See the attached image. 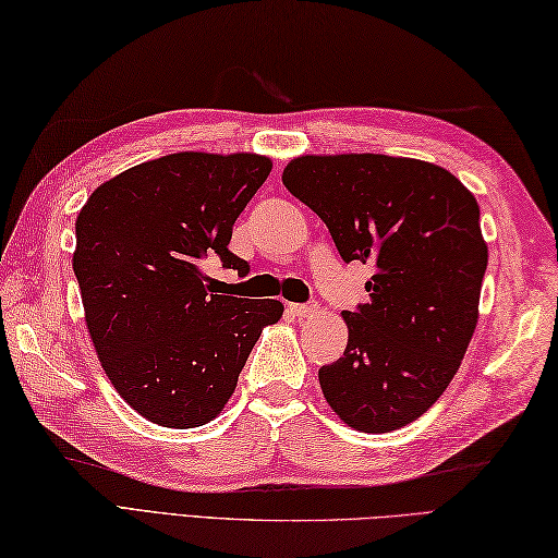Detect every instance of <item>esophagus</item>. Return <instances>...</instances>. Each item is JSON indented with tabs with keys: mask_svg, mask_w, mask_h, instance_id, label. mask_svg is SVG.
Wrapping results in <instances>:
<instances>
[{
	"mask_svg": "<svg viewBox=\"0 0 558 558\" xmlns=\"http://www.w3.org/2000/svg\"><path fill=\"white\" fill-rule=\"evenodd\" d=\"M289 310L293 312L295 317H315V315H317V310H319V305H317V303H305V305H298V303H293V305H289Z\"/></svg>",
	"mask_w": 558,
	"mask_h": 558,
	"instance_id": "1",
	"label": "esophagus"
}]
</instances>
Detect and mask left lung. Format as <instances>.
I'll return each mask as SVG.
<instances>
[{"label": "left lung", "mask_w": 558, "mask_h": 558, "mask_svg": "<svg viewBox=\"0 0 558 558\" xmlns=\"http://www.w3.org/2000/svg\"><path fill=\"white\" fill-rule=\"evenodd\" d=\"M281 180L345 263L376 267L369 303L343 312V357L319 369L326 402L362 433L412 424L450 386L478 324V203L445 168L381 154L301 156Z\"/></svg>", "instance_id": "left-lung-1"}]
</instances>
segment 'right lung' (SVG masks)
Instances as JSON below:
<instances>
[{
	"label": "right lung",
	"instance_id": "right-lung-1",
	"mask_svg": "<svg viewBox=\"0 0 558 558\" xmlns=\"http://www.w3.org/2000/svg\"><path fill=\"white\" fill-rule=\"evenodd\" d=\"M271 170L257 154L182 151L104 182L75 222L73 271L94 350L134 412L166 428L208 424L279 301L222 295L208 257L246 275L232 227Z\"/></svg>",
	"mask_w": 558,
	"mask_h": 558
}]
</instances>
